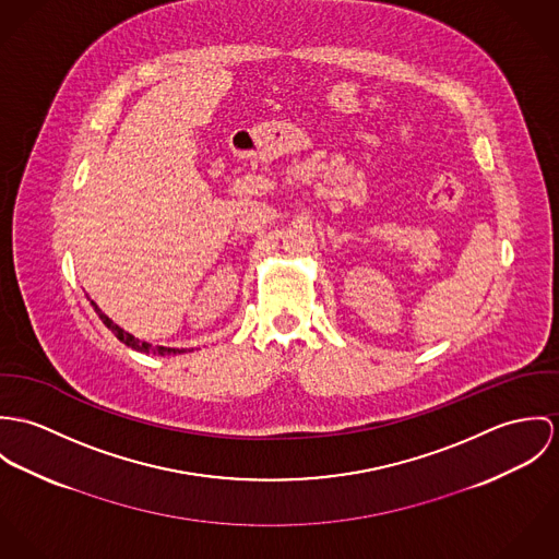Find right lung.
Masks as SVG:
<instances>
[{"label": "right lung", "mask_w": 559, "mask_h": 559, "mask_svg": "<svg viewBox=\"0 0 559 559\" xmlns=\"http://www.w3.org/2000/svg\"><path fill=\"white\" fill-rule=\"evenodd\" d=\"M90 305L94 307V310L98 312V317H100V321L124 343L128 347H132V349H136V352H143V354H158V356H176V354H185V349H174V347H152L150 343H145V341H139V338H134L130 332H126L122 330L118 323H114V319H109L103 310L98 309V305L94 302V300H90Z\"/></svg>", "instance_id": "right-lung-1"}]
</instances>
